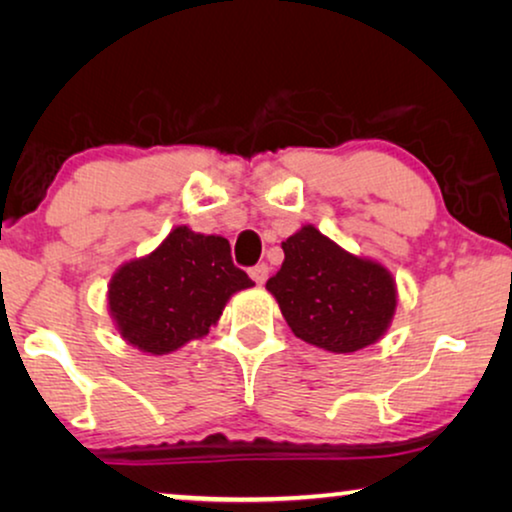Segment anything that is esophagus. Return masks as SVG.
<instances>
[{
    "mask_svg": "<svg viewBox=\"0 0 512 512\" xmlns=\"http://www.w3.org/2000/svg\"><path fill=\"white\" fill-rule=\"evenodd\" d=\"M268 265L265 263H258V265H254V268L249 270V275H251V279H254L256 284H265V279H268Z\"/></svg>",
    "mask_w": 512,
    "mask_h": 512,
    "instance_id": "obj_1",
    "label": "esophagus"
}]
</instances>
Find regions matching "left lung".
<instances>
[{"label": "left lung", "instance_id": "left-lung-1", "mask_svg": "<svg viewBox=\"0 0 512 512\" xmlns=\"http://www.w3.org/2000/svg\"><path fill=\"white\" fill-rule=\"evenodd\" d=\"M284 263L265 284L296 338L352 354L384 335L396 312V284L384 265L340 249L314 226L282 242Z\"/></svg>", "mask_w": 512, "mask_h": 512}]
</instances>
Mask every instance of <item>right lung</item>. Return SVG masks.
Instances as JSON below:
<instances>
[{
    "instance_id": "add662e5",
    "label": "right lung",
    "mask_w": 512,
    "mask_h": 512,
    "mask_svg": "<svg viewBox=\"0 0 512 512\" xmlns=\"http://www.w3.org/2000/svg\"><path fill=\"white\" fill-rule=\"evenodd\" d=\"M254 286L226 237L177 226L149 256L125 263L109 284V310L132 347L170 354L202 338L235 291Z\"/></svg>"
}]
</instances>
